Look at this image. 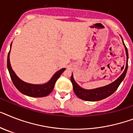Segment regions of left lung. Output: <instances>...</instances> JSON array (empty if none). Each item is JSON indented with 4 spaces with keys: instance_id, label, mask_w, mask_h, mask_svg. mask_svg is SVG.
Returning <instances> with one entry per match:
<instances>
[{
    "instance_id": "left-lung-1",
    "label": "left lung",
    "mask_w": 133,
    "mask_h": 133,
    "mask_svg": "<svg viewBox=\"0 0 133 133\" xmlns=\"http://www.w3.org/2000/svg\"><path fill=\"white\" fill-rule=\"evenodd\" d=\"M122 43H123V45L124 46L126 54H127V64H126V66H125L122 74L116 81H114V82L108 84V85L103 86V87L97 88L87 90V89H84L83 88L80 87L79 85L77 84L74 78H73V75L72 73V75L71 77V81L72 82V84H73L75 94H76L77 97L82 100H84V101H98L104 99V98H107L110 95H111L118 89L119 84H121V82L124 79L126 74H127V69H128V49L125 45L123 39H122Z\"/></svg>"
}]
</instances>
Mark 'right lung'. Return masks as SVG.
Listing matches in <instances>:
<instances>
[{
	"label": "right lung",
	"instance_id": "1",
	"mask_svg": "<svg viewBox=\"0 0 133 133\" xmlns=\"http://www.w3.org/2000/svg\"><path fill=\"white\" fill-rule=\"evenodd\" d=\"M10 51H11V49H10ZM10 51L8 54V56H7V69L9 72L12 82L14 83L15 88L21 93L25 94L26 96H31V97H44V96L49 95L51 92V91L53 90L57 79L64 72L66 69L65 68H63V69L57 71L56 73L52 76V77L45 84H32L26 83L19 79L17 76V75L15 74L14 70L12 69L9 60Z\"/></svg>",
	"mask_w": 133,
	"mask_h": 133
}]
</instances>
